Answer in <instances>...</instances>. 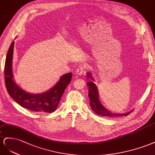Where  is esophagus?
<instances>
[{"label":"esophagus","mask_w":155,"mask_h":155,"mask_svg":"<svg viewBox=\"0 0 155 155\" xmlns=\"http://www.w3.org/2000/svg\"><path fill=\"white\" fill-rule=\"evenodd\" d=\"M86 73V70H85V68L84 67H79L77 69V70L75 71V74L77 75H81L82 74H84Z\"/></svg>","instance_id":"esophagus-1"}]
</instances>
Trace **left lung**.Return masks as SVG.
Here are the masks:
<instances>
[{
	"label": "left lung",
	"instance_id": "1",
	"mask_svg": "<svg viewBox=\"0 0 155 155\" xmlns=\"http://www.w3.org/2000/svg\"><path fill=\"white\" fill-rule=\"evenodd\" d=\"M87 77L91 78V80H94L91 76V74L90 73H87ZM87 86L89 87V94L88 96L90 98V104L95 114L97 115H99L101 116H104V117H120L122 116H128L130 114L131 112H127L125 114H114L108 111V110L106 109L102 104L101 103L99 99V95H98V90H97V86L92 81H89L87 83Z\"/></svg>",
	"mask_w": 155,
	"mask_h": 155
}]
</instances>
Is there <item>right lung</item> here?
<instances>
[{
  "label": "right lung",
  "mask_w": 155,
  "mask_h": 155,
  "mask_svg": "<svg viewBox=\"0 0 155 155\" xmlns=\"http://www.w3.org/2000/svg\"><path fill=\"white\" fill-rule=\"evenodd\" d=\"M14 41L9 48L4 65V79L9 95L22 107L40 113H52L57 108L61 96L71 82L72 73L65 74L51 90L41 94H31L23 91L13 79L12 56Z\"/></svg>",
  "instance_id": "1"
}]
</instances>
